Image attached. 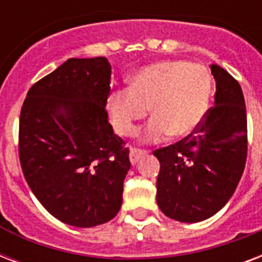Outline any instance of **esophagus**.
I'll list each match as a JSON object with an SVG mask.
<instances>
[{
	"label": "esophagus",
	"instance_id": "1",
	"mask_svg": "<svg viewBox=\"0 0 262 262\" xmlns=\"http://www.w3.org/2000/svg\"><path fill=\"white\" fill-rule=\"evenodd\" d=\"M145 154H147V151H144V149H140V148H133V149H132L130 155H129V158H130L132 165H136V163L139 162L140 158L144 157Z\"/></svg>",
	"mask_w": 262,
	"mask_h": 262
}]
</instances>
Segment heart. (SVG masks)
Wrapping results in <instances>:
<instances>
[{
	"label": "heart",
	"mask_w": 262,
	"mask_h": 262,
	"mask_svg": "<svg viewBox=\"0 0 262 262\" xmlns=\"http://www.w3.org/2000/svg\"><path fill=\"white\" fill-rule=\"evenodd\" d=\"M210 74L187 61H161L132 77L130 88L113 92L108 110L115 130L133 136L137 123L151 111L145 141H162L174 135L187 137L201 126L209 108Z\"/></svg>",
	"instance_id": "1"
}]
</instances>
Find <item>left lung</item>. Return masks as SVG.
I'll list each match as a JSON object with an SVG mask.
<instances>
[{
    "mask_svg": "<svg viewBox=\"0 0 262 262\" xmlns=\"http://www.w3.org/2000/svg\"><path fill=\"white\" fill-rule=\"evenodd\" d=\"M214 105L201 126L179 143L155 149L161 163L157 202L167 217L199 223L221 210L235 192L247 157V118L242 88L220 66Z\"/></svg>",
    "mask_w": 262,
    "mask_h": 262,
    "instance_id": "1",
    "label": "left lung"
}]
</instances>
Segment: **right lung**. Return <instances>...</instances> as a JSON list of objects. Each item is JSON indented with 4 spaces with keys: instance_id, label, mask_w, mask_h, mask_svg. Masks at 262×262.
Masks as SVG:
<instances>
[{
    "instance_id": "right-lung-1",
    "label": "right lung",
    "mask_w": 262,
    "mask_h": 262,
    "mask_svg": "<svg viewBox=\"0 0 262 262\" xmlns=\"http://www.w3.org/2000/svg\"><path fill=\"white\" fill-rule=\"evenodd\" d=\"M110 79L105 57L69 59L30 88L20 111L26 181L53 217L78 228L118 214L130 169L105 111Z\"/></svg>"
}]
</instances>
